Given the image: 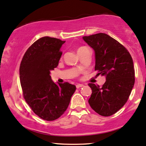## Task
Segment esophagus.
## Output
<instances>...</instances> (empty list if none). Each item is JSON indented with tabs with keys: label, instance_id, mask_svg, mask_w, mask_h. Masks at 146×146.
Returning a JSON list of instances; mask_svg holds the SVG:
<instances>
[{
	"label": "esophagus",
	"instance_id": "34e87169",
	"mask_svg": "<svg viewBox=\"0 0 146 146\" xmlns=\"http://www.w3.org/2000/svg\"><path fill=\"white\" fill-rule=\"evenodd\" d=\"M84 86V84H78L76 85V88H82Z\"/></svg>",
	"mask_w": 146,
	"mask_h": 146
}]
</instances>
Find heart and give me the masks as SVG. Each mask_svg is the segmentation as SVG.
<instances>
[{
	"label": "heart",
	"mask_w": 146,
	"mask_h": 146,
	"mask_svg": "<svg viewBox=\"0 0 146 146\" xmlns=\"http://www.w3.org/2000/svg\"><path fill=\"white\" fill-rule=\"evenodd\" d=\"M86 48H87V47H79V48L78 49V51H77V52H78V54L80 53V52H82V51L85 50Z\"/></svg>",
	"instance_id": "b5f03b06"
}]
</instances>
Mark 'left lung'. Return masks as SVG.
<instances>
[{
    "label": "left lung",
    "mask_w": 146,
    "mask_h": 146,
    "mask_svg": "<svg viewBox=\"0 0 146 146\" xmlns=\"http://www.w3.org/2000/svg\"><path fill=\"white\" fill-rule=\"evenodd\" d=\"M94 51L95 71L105 76L100 87L89 84L90 107L99 115L110 116L120 110L129 99L135 84V70L131 54L118 41L105 33L83 36Z\"/></svg>",
    "instance_id": "1"
}]
</instances>
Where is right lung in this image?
<instances>
[{"label":"right lung","instance_id":"right-lung-1","mask_svg":"<svg viewBox=\"0 0 146 146\" xmlns=\"http://www.w3.org/2000/svg\"><path fill=\"white\" fill-rule=\"evenodd\" d=\"M64 43L50 36L40 38L28 49L20 64L24 99L36 115L47 121L55 120L64 113L76 90L68 82L56 84L50 76L58 64Z\"/></svg>","mask_w":146,"mask_h":146}]
</instances>
